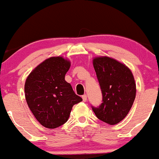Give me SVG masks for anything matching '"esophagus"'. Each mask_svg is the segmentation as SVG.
I'll return each instance as SVG.
<instances>
[{
	"label": "esophagus",
	"instance_id": "esophagus-1",
	"mask_svg": "<svg viewBox=\"0 0 159 159\" xmlns=\"http://www.w3.org/2000/svg\"><path fill=\"white\" fill-rule=\"evenodd\" d=\"M82 98H83V102H86V100H87V96H86V95H83V96H82Z\"/></svg>",
	"mask_w": 159,
	"mask_h": 159
}]
</instances>
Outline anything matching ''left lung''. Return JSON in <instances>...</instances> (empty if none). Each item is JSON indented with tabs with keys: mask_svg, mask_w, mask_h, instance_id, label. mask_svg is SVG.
Returning <instances> with one entry per match:
<instances>
[{
	"mask_svg": "<svg viewBox=\"0 0 159 159\" xmlns=\"http://www.w3.org/2000/svg\"><path fill=\"white\" fill-rule=\"evenodd\" d=\"M93 64L100 85L102 102L93 108L99 119L116 125L129 113L136 94L133 74L128 66L109 57L93 59Z\"/></svg>",
	"mask_w": 159,
	"mask_h": 159,
	"instance_id": "8db88e82",
	"label": "left lung"
}]
</instances>
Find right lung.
<instances>
[{"instance_id":"obj_1","label":"right lung","mask_w":159,"mask_h":159,"mask_svg":"<svg viewBox=\"0 0 159 159\" xmlns=\"http://www.w3.org/2000/svg\"><path fill=\"white\" fill-rule=\"evenodd\" d=\"M70 61L63 57L47 59L31 71L24 85L25 98L42 125L56 129L68 120L73 105L83 99L65 80Z\"/></svg>"}]
</instances>
